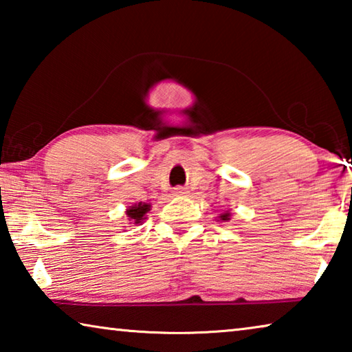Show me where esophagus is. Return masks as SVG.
<instances>
[{
	"label": "esophagus",
	"instance_id": "obj_1",
	"mask_svg": "<svg viewBox=\"0 0 352 352\" xmlns=\"http://www.w3.org/2000/svg\"><path fill=\"white\" fill-rule=\"evenodd\" d=\"M172 194L177 195V197H178V195H184V194H186V190H184L183 188H175L174 190H172Z\"/></svg>",
	"mask_w": 352,
	"mask_h": 352
}]
</instances>
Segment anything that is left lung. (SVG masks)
I'll list each match as a JSON object with an SVG mask.
<instances>
[{
	"label": "left lung",
	"instance_id": "left-lung-1",
	"mask_svg": "<svg viewBox=\"0 0 352 352\" xmlns=\"http://www.w3.org/2000/svg\"><path fill=\"white\" fill-rule=\"evenodd\" d=\"M231 216H233V214H231V211L226 210V211H223L222 214H220V216H217V222H228V220L231 219Z\"/></svg>",
	"mask_w": 352,
	"mask_h": 352
}]
</instances>
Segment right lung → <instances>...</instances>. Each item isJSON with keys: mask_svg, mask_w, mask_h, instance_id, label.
<instances>
[{"mask_svg": "<svg viewBox=\"0 0 352 352\" xmlns=\"http://www.w3.org/2000/svg\"><path fill=\"white\" fill-rule=\"evenodd\" d=\"M151 204H142V201H140V204H135L132 206L127 208V217L130 220V223L133 225H141L144 220L147 219L146 214L151 211Z\"/></svg>", "mask_w": 352, "mask_h": 352, "instance_id": "add662e5", "label": "right lung"}]
</instances>
